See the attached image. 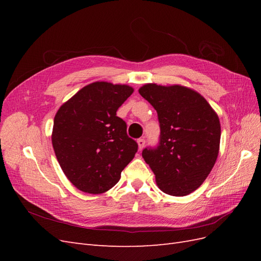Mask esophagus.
Segmentation results:
<instances>
[{
    "label": "esophagus",
    "instance_id": "esophagus-1",
    "mask_svg": "<svg viewBox=\"0 0 261 261\" xmlns=\"http://www.w3.org/2000/svg\"><path fill=\"white\" fill-rule=\"evenodd\" d=\"M137 144H138L139 150H141V149H143V148L145 147V145H146V140H145L144 138H139V139L137 140Z\"/></svg>",
    "mask_w": 261,
    "mask_h": 261
}]
</instances>
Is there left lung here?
I'll return each instance as SVG.
<instances>
[{
  "label": "left lung",
  "instance_id": "left-lung-1",
  "mask_svg": "<svg viewBox=\"0 0 261 261\" xmlns=\"http://www.w3.org/2000/svg\"><path fill=\"white\" fill-rule=\"evenodd\" d=\"M139 93L154 108L160 125L159 144L143 150L158 186L172 196L193 193L217 161L221 137L217 113L198 92L183 86L147 84Z\"/></svg>",
  "mask_w": 261,
  "mask_h": 261
}]
</instances>
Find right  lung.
I'll list each match as a JSON object with an SVG mask.
<instances>
[{"label":"right lung","mask_w":261,"mask_h":261,"mask_svg":"<svg viewBox=\"0 0 261 261\" xmlns=\"http://www.w3.org/2000/svg\"><path fill=\"white\" fill-rule=\"evenodd\" d=\"M126 85L97 82L84 87L55 114L52 145L66 177L80 191L111 189L138 150L117 109L133 93Z\"/></svg>","instance_id":"1"}]
</instances>
